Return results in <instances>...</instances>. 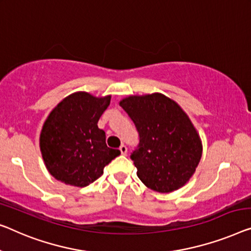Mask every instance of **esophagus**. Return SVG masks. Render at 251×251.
<instances>
[{"mask_svg":"<svg viewBox=\"0 0 251 251\" xmlns=\"http://www.w3.org/2000/svg\"><path fill=\"white\" fill-rule=\"evenodd\" d=\"M119 151H121L122 155H126V154H127V148H126V145H121V148H119Z\"/></svg>","mask_w":251,"mask_h":251,"instance_id":"obj_1","label":"esophagus"}]
</instances>
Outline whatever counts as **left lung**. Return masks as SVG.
<instances>
[{
    "instance_id": "8db88e82",
    "label": "left lung",
    "mask_w": 251,
    "mask_h": 251,
    "mask_svg": "<svg viewBox=\"0 0 251 251\" xmlns=\"http://www.w3.org/2000/svg\"><path fill=\"white\" fill-rule=\"evenodd\" d=\"M135 124L140 144L130 155L148 188L171 193L185 186L201 161L203 145L182 108L160 92L119 101Z\"/></svg>"
}]
</instances>
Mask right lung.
<instances>
[{"instance_id": "obj_1", "label": "right lung", "mask_w": 251, "mask_h": 251, "mask_svg": "<svg viewBox=\"0 0 251 251\" xmlns=\"http://www.w3.org/2000/svg\"><path fill=\"white\" fill-rule=\"evenodd\" d=\"M111 96L96 97L77 91L65 97L50 111L39 136L45 166L56 180L85 187L103 174V168L121 154L107 147L98 121Z\"/></svg>"}]
</instances>
